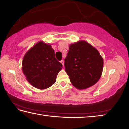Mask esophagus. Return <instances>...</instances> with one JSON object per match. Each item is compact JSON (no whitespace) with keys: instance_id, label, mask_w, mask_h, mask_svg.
<instances>
[{"instance_id":"esophagus-1","label":"esophagus","mask_w":129,"mask_h":129,"mask_svg":"<svg viewBox=\"0 0 129 129\" xmlns=\"http://www.w3.org/2000/svg\"><path fill=\"white\" fill-rule=\"evenodd\" d=\"M60 62H61V64H62V65H63V66H64V60H61V61H60Z\"/></svg>"}]
</instances>
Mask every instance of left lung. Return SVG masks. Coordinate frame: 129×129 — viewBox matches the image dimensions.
Returning <instances> with one entry per match:
<instances>
[{
	"label": "left lung",
	"mask_w": 129,
	"mask_h": 129,
	"mask_svg": "<svg viewBox=\"0 0 129 129\" xmlns=\"http://www.w3.org/2000/svg\"><path fill=\"white\" fill-rule=\"evenodd\" d=\"M65 71L73 85L85 89L96 84L103 71L104 60L98 50L84 40L69 45Z\"/></svg>",
	"instance_id": "1"
}]
</instances>
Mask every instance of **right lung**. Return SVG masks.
<instances>
[{"mask_svg": "<svg viewBox=\"0 0 129 129\" xmlns=\"http://www.w3.org/2000/svg\"><path fill=\"white\" fill-rule=\"evenodd\" d=\"M62 68V64L55 58L51 45L43 41L26 52L22 61V71L26 80L39 89H47L54 84Z\"/></svg>", "mask_w": 129, "mask_h": 129, "instance_id": "obj_1", "label": "right lung"}]
</instances>
